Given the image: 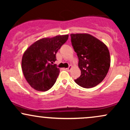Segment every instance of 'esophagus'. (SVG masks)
<instances>
[{
    "label": "esophagus",
    "instance_id": "esophagus-1",
    "mask_svg": "<svg viewBox=\"0 0 130 130\" xmlns=\"http://www.w3.org/2000/svg\"><path fill=\"white\" fill-rule=\"evenodd\" d=\"M71 67H71V65H70V66H69V67H68V68H66V69H67V71H70V70H71Z\"/></svg>",
    "mask_w": 130,
    "mask_h": 130
}]
</instances>
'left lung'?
Returning <instances> with one entry per match:
<instances>
[{
    "mask_svg": "<svg viewBox=\"0 0 130 130\" xmlns=\"http://www.w3.org/2000/svg\"><path fill=\"white\" fill-rule=\"evenodd\" d=\"M70 36L81 71L80 76L74 81L86 89L97 86L103 81L109 69L111 59L108 47L89 34H71Z\"/></svg>",
    "mask_w": 130,
    "mask_h": 130,
    "instance_id": "8db88e82",
    "label": "left lung"
}]
</instances>
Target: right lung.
<instances>
[{
  "label": "right lung",
  "instance_id": "1",
  "mask_svg": "<svg viewBox=\"0 0 130 130\" xmlns=\"http://www.w3.org/2000/svg\"><path fill=\"white\" fill-rule=\"evenodd\" d=\"M68 38V35L42 38L32 44L24 54L22 71L34 89L44 92L55 84L60 70L56 64H52L57 60V51Z\"/></svg>",
  "mask_w": 130,
  "mask_h": 130
}]
</instances>
